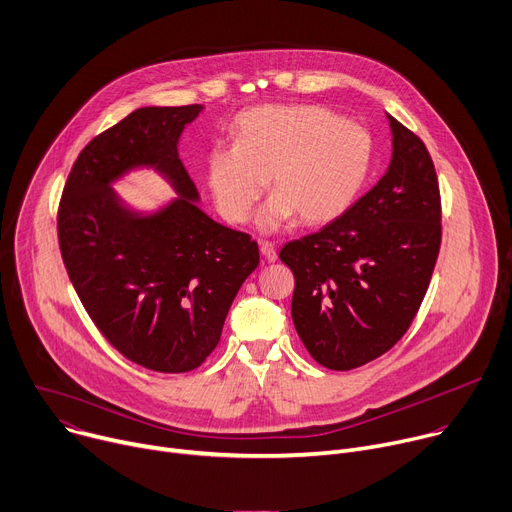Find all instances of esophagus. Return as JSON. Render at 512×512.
Segmentation results:
<instances>
[{"instance_id": "34e87169", "label": "esophagus", "mask_w": 512, "mask_h": 512, "mask_svg": "<svg viewBox=\"0 0 512 512\" xmlns=\"http://www.w3.org/2000/svg\"><path fill=\"white\" fill-rule=\"evenodd\" d=\"M259 251H261V255L267 261H275L277 259V251H275L273 243H269V241H259Z\"/></svg>"}]
</instances>
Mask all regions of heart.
<instances>
[{
  "mask_svg": "<svg viewBox=\"0 0 512 512\" xmlns=\"http://www.w3.org/2000/svg\"><path fill=\"white\" fill-rule=\"evenodd\" d=\"M235 147H214L206 183L218 212L243 224L267 188L273 196L257 214L265 232L296 216L324 224L341 216L369 173V134L320 106H259L235 120Z\"/></svg>",
  "mask_w": 512,
  "mask_h": 512,
  "instance_id": "1",
  "label": "heart"
}]
</instances>
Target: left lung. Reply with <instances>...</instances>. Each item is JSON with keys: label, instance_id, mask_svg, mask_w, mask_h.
I'll list each match as a JSON object with an SVG mask.
<instances>
[{"label": "left lung", "instance_id": "1", "mask_svg": "<svg viewBox=\"0 0 512 512\" xmlns=\"http://www.w3.org/2000/svg\"><path fill=\"white\" fill-rule=\"evenodd\" d=\"M392 161L337 220L290 241L292 320L308 353L347 371L392 349L421 306L441 247V196L425 143L388 114Z\"/></svg>", "mask_w": 512, "mask_h": 512}]
</instances>
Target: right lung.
I'll return each instance as SVG.
<instances>
[{
  "label": "right lung",
  "instance_id": "obj_1",
  "mask_svg": "<svg viewBox=\"0 0 512 512\" xmlns=\"http://www.w3.org/2000/svg\"><path fill=\"white\" fill-rule=\"evenodd\" d=\"M200 104L147 106L98 134L77 157L57 228L69 280L108 343L163 374L196 369L220 341L228 308L259 265V247L200 210L177 143ZM153 168L178 198L130 209L111 183Z\"/></svg>",
  "mask_w": 512,
  "mask_h": 512
}]
</instances>
